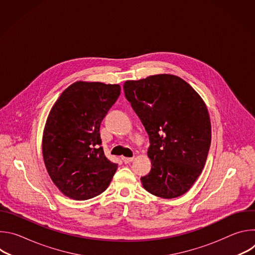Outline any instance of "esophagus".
<instances>
[{"label":"esophagus","instance_id":"34e87169","mask_svg":"<svg viewBox=\"0 0 255 255\" xmlns=\"http://www.w3.org/2000/svg\"><path fill=\"white\" fill-rule=\"evenodd\" d=\"M122 160L124 163H130L134 160V158L133 157H122Z\"/></svg>","mask_w":255,"mask_h":255}]
</instances>
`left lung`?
Masks as SVG:
<instances>
[{"mask_svg": "<svg viewBox=\"0 0 255 255\" xmlns=\"http://www.w3.org/2000/svg\"><path fill=\"white\" fill-rule=\"evenodd\" d=\"M150 140L148 193L163 199L186 194L200 176L211 145V121L201 96L183 79L161 74L123 85Z\"/></svg>", "mask_w": 255, "mask_h": 255, "instance_id": "left-lung-1", "label": "left lung"}]
</instances>
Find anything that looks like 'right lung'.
Here are the masks:
<instances>
[{
  "label": "right lung",
  "instance_id": "add662e5",
  "mask_svg": "<svg viewBox=\"0 0 255 255\" xmlns=\"http://www.w3.org/2000/svg\"><path fill=\"white\" fill-rule=\"evenodd\" d=\"M119 85L76 82L52 106L42 136L47 172L66 197L85 201L110 185L117 164L100 146V125L120 96Z\"/></svg>",
  "mask_w": 255,
  "mask_h": 255
}]
</instances>
